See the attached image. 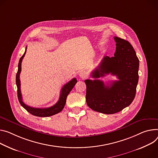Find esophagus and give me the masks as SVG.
Segmentation results:
<instances>
[{
    "label": "esophagus",
    "mask_w": 158,
    "mask_h": 158,
    "mask_svg": "<svg viewBox=\"0 0 158 158\" xmlns=\"http://www.w3.org/2000/svg\"><path fill=\"white\" fill-rule=\"evenodd\" d=\"M79 76L82 79H85L88 77V74H87L86 72L81 71V72H80V73H79Z\"/></svg>",
    "instance_id": "esophagus-1"
}]
</instances>
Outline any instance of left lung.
<instances>
[{
    "instance_id": "left-lung-1",
    "label": "left lung",
    "mask_w": 158,
    "mask_h": 158,
    "mask_svg": "<svg viewBox=\"0 0 158 158\" xmlns=\"http://www.w3.org/2000/svg\"><path fill=\"white\" fill-rule=\"evenodd\" d=\"M116 51L114 56H104L91 74L98 79L111 74L118 81L105 85L103 81L85 80L86 103L94 111L113 114L130 105L135 98L139 81V60L132 45L128 41L114 36Z\"/></svg>"
}]
</instances>
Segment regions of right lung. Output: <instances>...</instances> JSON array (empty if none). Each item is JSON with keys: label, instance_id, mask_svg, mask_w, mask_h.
I'll use <instances>...</instances> for the list:
<instances>
[{"label": "right lung", "instance_id": "right-lung-1", "mask_svg": "<svg viewBox=\"0 0 158 158\" xmlns=\"http://www.w3.org/2000/svg\"><path fill=\"white\" fill-rule=\"evenodd\" d=\"M26 51L23 55L20 58L19 64H18V73L16 74V82L18 88V100L21 104V105L28 112L30 113L31 114L34 116L36 117H50L60 112L64 108L65 103H66V99L70 92V91L73 89V88L74 87L75 84L77 83V79L76 78H74L72 79L70 81L65 84L63 88L61 89L60 96L59 98V99L58 102H57L55 105L53 106L49 107V108H33L31 107L30 106L26 105L23 102V98L22 95L21 93V84H20V79H19V75L21 71V62L24 58V56L26 52Z\"/></svg>", "mask_w": 158, "mask_h": 158}]
</instances>
